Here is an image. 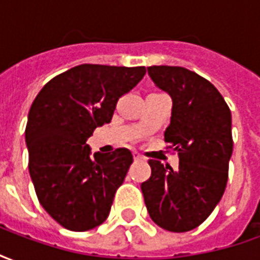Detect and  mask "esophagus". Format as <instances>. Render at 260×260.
I'll return each mask as SVG.
<instances>
[{
  "mask_svg": "<svg viewBox=\"0 0 260 260\" xmlns=\"http://www.w3.org/2000/svg\"><path fill=\"white\" fill-rule=\"evenodd\" d=\"M134 157H135V160H143V156L142 154H139V153H134Z\"/></svg>",
  "mask_w": 260,
  "mask_h": 260,
  "instance_id": "esophagus-1",
  "label": "esophagus"
}]
</instances>
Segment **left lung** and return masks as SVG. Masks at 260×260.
I'll return each instance as SVG.
<instances>
[{
  "label": "left lung",
  "instance_id": "1",
  "mask_svg": "<svg viewBox=\"0 0 260 260\" xmlns=\"http://www.w3.org/2000/svg\"><path fill=\"white\" fill-rule=\"evenodd\" d=\"M147 72L173 99L164 142L178 153L180 166L174 171L150 158L152 175L141 188L153 221L185 233L210 216L225 191L234 143L231 111L220 91L189 69L153 65Z\"/></svg>",
  "mask_w": 260,
  "mask_h": 260
}]
</instances>
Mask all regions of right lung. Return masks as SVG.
Instances as JSON below:
<instances>
[{
    "label": "right lung",
    "mask_w": 260,
    "mask_h": 260,
    "mask_svg": "<svg viewBox=\"0 0 260 260\" xmlns=\"http://www.w3.org/2000/svg\"><path fill=\"white\" fill-rule=\"evenodd\" d=\"M145 74V67L78 65L47 82L31 104L29 173L40 205L64 229L87 231L107 218L134 156L119 147L91 157L86 141L111 122L119 97Z\"/></svg>",
    "instance_id": "add662e5"
}]
</instances>
